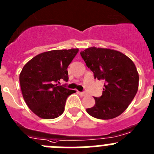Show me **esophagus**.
<instances>
[{
  "mask_svg": "<svg viewBox=\"0 0 154 154\" xmlns=\"http://www.w3.org/2000/svg\"><path fill=\"white\" fill-rule=\"evenodd\" d=\"M79 94H80V95H81V96H85V95H86V93L85 92H83V91H79Z\"/></svg>",
  "mask_w": 154,
  "mask_h": 154,
  "instance_id": "1",
  "label": "esophagus"
}]
</instances>
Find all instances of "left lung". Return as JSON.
Wrapping results in <instances>:
<instances>
[{
	"mask_svg": "<svg viewBox=\"0 0 154 154\" xmlns=\"http://www.w3.org/2000/svg\"><path fill=\"white\" fill-rule=\"evenodd\" d=\"M94 79L105 80L102 95L94 97L95 105L87 108L88 115L98 119H112L121 115L135 97L139 75L130 58L121 52L90 47L80 52Z\"/></svg>",
	"mask_w": 154,
	"mask_h": 154,
	"instance_id": "left-lung-1",
	"label": "left lung"
}]
</instances>
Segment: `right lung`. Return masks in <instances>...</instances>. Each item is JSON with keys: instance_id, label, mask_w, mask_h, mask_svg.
<instances>
[{"instance_id": "add662e5", "label": "right lung", "mask_w": 154, "mask_h": 154, "mask_svg": "<svg viewBox=\"0 0 154 154\" xmlns=\"http://www.w3.org/2000/svg\"><path fill=\"white\" fill-rule=\"evenodd\" d=\"M79 49H57L40 53L29 60L20 74L25 102L39 118L53 119L63 113L66 99L74 90L59 85L69 79L67 68Z\"/></svg>"}]
</instances>
